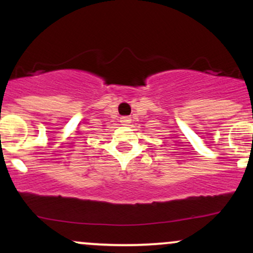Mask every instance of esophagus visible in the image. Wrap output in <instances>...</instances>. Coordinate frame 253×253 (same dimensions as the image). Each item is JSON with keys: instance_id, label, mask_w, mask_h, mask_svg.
<instances>
[{"instance_id": "obj_1", "label": "esophagus", "mask_w": 253, "mask_h": 253, "mask_svg": "<svg viewBox=\"0 0 253 253\" xmlns=\"http://www.w3.org/2000/svg\"><path fill=\"white\" fill-rule=\"evenodd\" d=\"M120 123L123 125H128L130 123V118L128 117H123L120 119Z\"/></svg>"}]
</instances>
